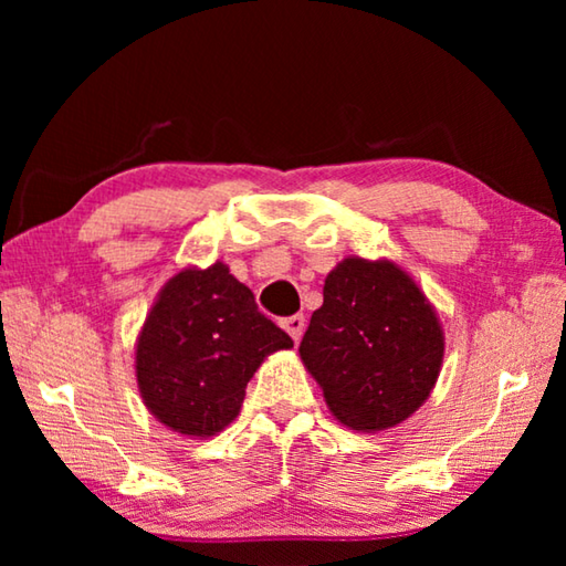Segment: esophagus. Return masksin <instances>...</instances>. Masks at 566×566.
Wrapping results in <instances>:
<instances>
[{"label":"esophagus","instance_id":"34e87169","mask_svg":"<svg viewBox=\"0 0 566 566\" xmlns=\"http://www.w3.org/2000/svg\"><path fill=\"white\" fill-rule=\"evenodd\" d=\"M282 327L290 332V337L294 342H300L302 334H304V317H302V314H292V317L282 319Z\"/></svg>","mask_w":566,"mask_h":566}]
</instances>
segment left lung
Masks as SVG:
<instances>
[{
    "label": "left lung",
    "mask_w": 566,
    "mask_h": 566,
    "mask_svg": "<svg viewBox=\"0 0 566 566\" xmlns=\"http://www.w3.org/2000/svg\"><path fill=\"white\" fill-rule=\"evenodd\" d=\"M300 354L342 424L395 427L429 397L444 339L419 286L391 262L344 260L324 282Z\"/></svg>",
    "instance_id": "left-lung-1"
}]
</instances>
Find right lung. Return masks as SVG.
Returning <instances> with one entry per match:
<instances>
[{
  "instance_id": "right-lung-1",
  "label": "right lung",
  "mask_w": 566,
  "mask_h": 566,
  "mask_svg": "<svg viewBox=\"0 0 566 566\" xmlns=\"http://www.w3.org/2000/svg\"><path fill=\"white\" fill-rule=\"evenodd\" d=\"M290 334L260 312L222 262L171 276L137 342L139 391L161 424L209 437L232 421L247 381Z\"/></svg>"
}]
</instances>
